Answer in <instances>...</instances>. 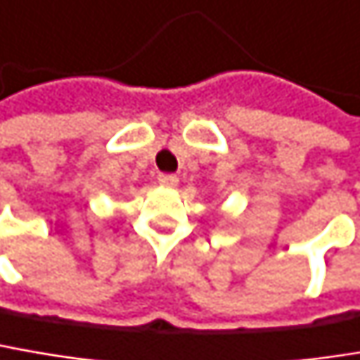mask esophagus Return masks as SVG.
<instances>
[{"mask_svg": "<svg viewBox=\"0 0 360 360\" xmlns=\"http://www.w3.org/2000/svg\"><path fill=\"white\" fill-rule=\"evenodd\" d=\"M177 175H171V173H162V175H158V183L162 185V187H175L177 185Z\"/></svg>", "mask_w": 360, "mask_h": 360, "instance_id": "1", "label": "esophagus"}]
</instances>
